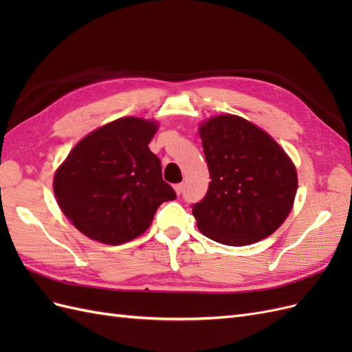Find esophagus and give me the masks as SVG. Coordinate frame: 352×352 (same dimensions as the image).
Returning a JSON list of instances; mask_svg holds the SVG:
<instances>
[{
  "label": "esophagus",
  "mask_w": 352,
  "mask_h": 352,
  "mask_svg": "<svg viewBox=\"0 0 352 352\" xmlns=\"http://www.w3.org/2000/svg\"><path fill=\"white\" fill-rule=\"evenodd\" d=\"M173 188H175V192H176L177 195L182 194V190H184V185H182V184H177V185H175Z\"/></svg>",
  "instance_id": "esophagus-1"
}]
</instances>
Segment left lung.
Segmentation results:
<instances>
[{
	"label": "left lung",
	"mask_w": 352,
	"mask_h": 352,
	"mask_svg": "<svg viewBox=\"0 0 352 352\" xmlns=\"http://www.w3.org/2000/svg\"><path fill=\"white\" fill-rule=\"evenodd\" d=\"M198 132L211 177L192 210L199 232L230 247L270 236L294 207L298 176L291 157L241 116L210 117Z\"/></svg>",
	"instance_id": "1"
}]
</instances>
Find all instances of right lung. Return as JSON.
I'll list each match as a JSON object with an SVG mask.
<instances>
[{
    "instance_id": "add662e5",
    "label": "right lung",
    "mask_w": 352,
    "mask_h": 352,
    "mask_svg": "<svg viewBox=\"0 0 352 352\" xmlns=\"http://www.w3.org/2000/svg\"><path fill=\"white\" fill-rule=\"evenodd\" d=\"M158 126L120 117L82 138L56 170L57 204L85 236L107 245L129 242L151 226L164 201L176 198L148 146Z\"/></svg>"
}]
</instances>
